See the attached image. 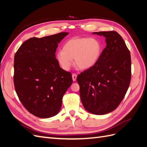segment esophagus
Returning a JSON list of instances; mask_svg holds the SVG:
<instances>
[{"instance_id":"34e87169","label":"esophagus","mask_w":147,"mask_h":147,"mask_svg":"<svg viewBox=\"0 0 147 147\" xmlns=\"http://www.w3.org/2000/svg\"><path fill=\"white\" fill-rule=\"evenodd\" d=\"M77 77V74H72V80H73L74 82L76 81Z\"/></svg>"}]
</instances>
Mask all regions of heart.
Instances as JSON below:
<instances>
[{
  "mask_svg": "<svg viewBox=\"0 0 147 147\" xmlns=\"http://www.w3.org/2000/svg\"><path fill=\"white\" fill-rule=\"evenodd\" d=\"M102 53V45L94 38H73L67 41L63 50L57 53L56 60L65 70H69L75 64L78 68H91L99 61Z\"/></svg>",
  "mask_w": 147,
  "mask_h": 147,
  "instance_id": "b5f03b06",
  "label": "heart"
}]
</instances>
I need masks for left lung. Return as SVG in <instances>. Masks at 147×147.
Listing matches in <instances>:
<instances>
[{
    "mask_svg": "<svg viewBox=\"0 0 147 147\" xmlns=\"http://www.w3.org/2000/svg\"><path fill=\"white\" fill-rule=\"evenodd\" d=\"M103 35L107 46L97 63L78 75L80 96L84 109L105 115L116 109L128 90L131 78L130 51L115 31L93 32Z\"/></svg>",
    "mask_w": 147,
    "mask_h": 147,
    "instance_id": "1",
    "label": "left lung"
}]
</instances>
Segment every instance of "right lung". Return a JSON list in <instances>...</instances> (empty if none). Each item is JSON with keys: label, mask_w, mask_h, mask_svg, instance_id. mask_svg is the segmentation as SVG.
Listing matches in <instances>:
<instances>
[{"label": "right lung", "mask_w": 147, "mask_h": 147, "mask_svg": "<svg viewBox=\"0 0 147 147\" xmlns=\"http://www.w3.org/2000/svg\"><path fill=\"white\" fill-rule=\"evenodd\" d=\"M68 32L25 41L14 57V85L22 104L34 116L48 118L59 113L72 74L62 69L56 59L59 43Z\"/></svg>", "instance_id": "right-lung-1"}]
</instances>
